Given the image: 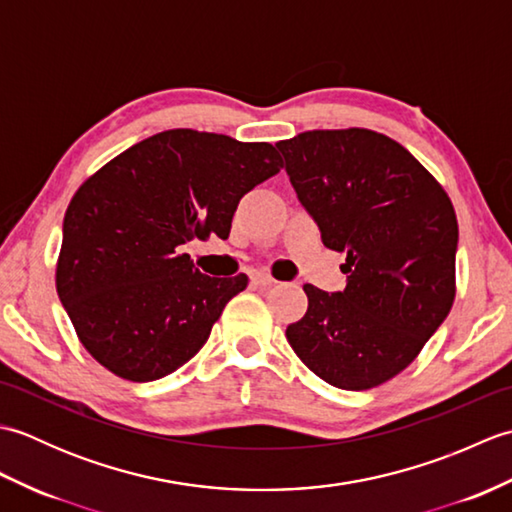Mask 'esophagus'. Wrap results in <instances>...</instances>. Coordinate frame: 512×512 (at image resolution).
<instances>
[{
  "instance_id": "obj_1",
  "label": "esophagus",
  "mask_w": 512,
  "mask_h": 512,
  "mask_svg": "<svg viewBox=\"0 0 512 512\" xmlns=\"http://www.w3.org/2000/svg\"><path fill=\"white\" fill-rule=\"evenodd\" d=\"M250 281H253V284L259 286V288H268V286L275 284V279L270 277V275H266V273H255L253 277H250Z\"/></svg>"
}]
</instances>
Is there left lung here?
Segmentation results:
<instances>
[{"instance_id": "8db88e82", "label": "left lung", "mask_w": 512, "mask_h": 512, "mask_svg": "<svg viewBox=\"0 0 512 512\" xmlns=\"http://www.w3.org/2000/svg\"><path fill=\"white\" fill-rule=\"evenodd\" d=\"M323 244L345 253L343 292L306 284L286 339L310 372L363 391L409 367L455 299L458 217L442 184L374 129H312L279 140Z\"/></svg>"}]
</instances>
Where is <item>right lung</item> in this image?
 <instances>
[{"label":"right lung","mask_w":512,"mask_h":512,"mask_svg":"<svg viewBox=\"0 0 512 512\" xmlns=\"http://www.w3.org/2000/svg\"><path fill=\"white\" fill-rule=\"evenodd\" d=\"M281 167L270 143L167 129L76 189L54 279L94 361L118 378L149 383L202 350L248 277H206L182 246L226 239L239 200Z\"/></svg>","instance_id":"add662e5"}]
</instances>
